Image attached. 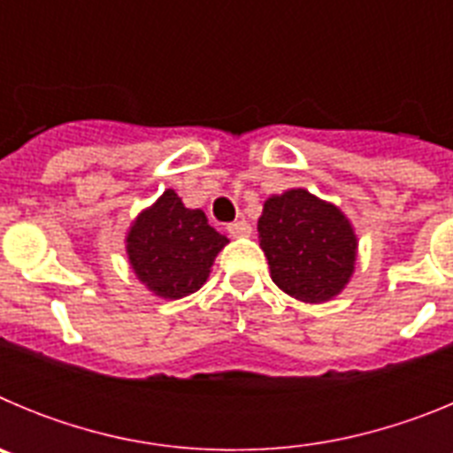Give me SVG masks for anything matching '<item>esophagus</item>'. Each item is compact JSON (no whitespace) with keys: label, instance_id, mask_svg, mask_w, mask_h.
<instances>
[{"label":"esophagus","instance_id":"1","mask_svg":"<svg viewBox=\"0 0 453 453\" xmlns=\"http://www.w3.org/2000/svg\"><path fill=\"white\" fill-rule=\"evenodd\" d=\"M229 234L234 238H247L251 234V224L247 219H235V222L229 224Z\"/></svg>","mask_w":453,"mask_h":453}]
</instances>
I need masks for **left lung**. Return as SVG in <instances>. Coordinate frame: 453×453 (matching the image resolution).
<instances>
[{
	"label": "left lung",
	"mask_w": 453,
	"mask_h": 453,
	"mask_svg": "<svg viewBox=\"0 0 453 453\" xmlns=\"http://www.w3.org/2000/svg\"><path fill=\"white\" fill-rule=\"evenodd\" d=\"M258 242L272 281L299 302H331L354 274L358 254L354 226L335 203L303 188L265 199Z\"/></svg>",
	"instance_id": "left-lung-1"
}]
</instances>
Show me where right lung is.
Masks as SVG:
<instances>
[{"instance_id": "add662e5", "label": "right lung", "mask_w": 453, "mask_h": 453, "mask_svg": "<svg viewBox=\"0 0 453 453\" xmlns=\"http://www.w3.org/2000/svg\"><path fill=\"white\" fill-rule=\"evenodd\" d=\"M127 256L138 281L156 297L181 299L206 283L215 256L229 238L208 224L199 208H186L167 188L127 231Z\"/></svg>"}]
</instances>
